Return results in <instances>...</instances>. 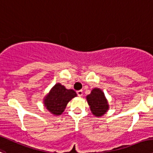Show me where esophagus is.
I'll return each instance as SVG.
<instances>
[{
    "instance_id": "1",
    "label": "esophagus",
    "mask_w": 153,
    "mask_h": 153,
    "mask_svg": "<svg viewBox=\"0 0 153 153\" xmlns=\"http://www.w3.org/2000/svg\"><path fill=\"white\" fill-rule=\"evenodd\" d=\"M77 94L78 96H83V90H78L77 91Z\"/></svg>"
}]
</instances>
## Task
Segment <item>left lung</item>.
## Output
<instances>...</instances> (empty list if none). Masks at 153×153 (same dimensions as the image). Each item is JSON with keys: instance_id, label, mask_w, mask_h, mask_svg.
Instances as JSON below:
<instances>
[{"instance_id": "obj_1", "label": "left lung", "mask_w": 153, "mask_h": 153, "mask_svg": "<svg viewBox=\"0 0 153 153\" xmlns=\"http://www.w3.org/2000/svg\"><path fill=\"white\" fill-rule=\"evenodd\" d=\"M87 100L92 114L96 117H102L109 108L105 94L99 88H94L87 96Z\"/></svg>"}]
</instances>
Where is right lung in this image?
Listing matches in <instances>:
<instances>
[{"mask_svg": "<svg viewBox=\"0 0 153 153\" xmlns=\"http://www.w3.org/2000/svg\"><path fill=\"white\" fill-rule=\"evenodd\" d=\"M77 96L73 90H68L60 83L51 88L44 99V105L46 109L54 115H60L64 111L68 102Z\"/></svg>", "mask_w": 153, "mask_h": 153, "instance_id": "obj_1", "label": "right lung"}]
</instances>
